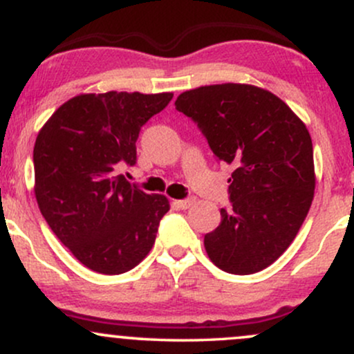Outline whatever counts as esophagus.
Instances as JSON below:
<instances>
[{
	"mask_svg": "<svg viewBox=\"0 0 354 354\" xmlns=\"http://www.w3.org/2000/svg\"><path fill=\"white\" fill-rule=\"evenodd\" d=\"M194 205V198H186V200H176L174 201V206L180 209H188L189 206Z\"/></svg>",
	"mask_w": 354,
	"mask_h": 354,
	"instance_id": "34e87169",
	"label": "esophagus"
}]
</instances>
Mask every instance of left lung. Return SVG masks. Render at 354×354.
<instances>
[{
    "instance_id": "8db88e82",
    "label": "left lung",
    "mask_w": 354,
    "mask_h": 354,
    "mask_svg": "<svg viewBox=\"0 0 354 354\" xmlns=\"http://www.w3.org/2000/svg\"><path fill=\"white\" fill-rule=\"evenodd\" d=\"M233 166L231 208L205 234L211 261L231 274H253L281 256L315 196L313 143L291 108L266 89L225 83L181 93L174 103Z\"/></svg>"
}]
</instances>
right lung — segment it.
I'll list each match as a JSON object with an SVG mask.
<instances>
[{
	"label": "right lung",
	"instance_id": "add662e5",
	"mask_svg": "<svg viewBox=\"0 0 354 354\" xmlns=\"http://www.w3.org/2000/svg\"><path fill=\"white\" fill-rule=\"evenodd\" d=\"M173 93L108 91L68 100L39 129L35 194L43 218L81 265L101 274L133 270L151 251L169 201L146 194L116 165L136 163L141 126Z\"/></svg>",
	"mask_w": 354,
	"mask_h": 354
}]
</instances>
